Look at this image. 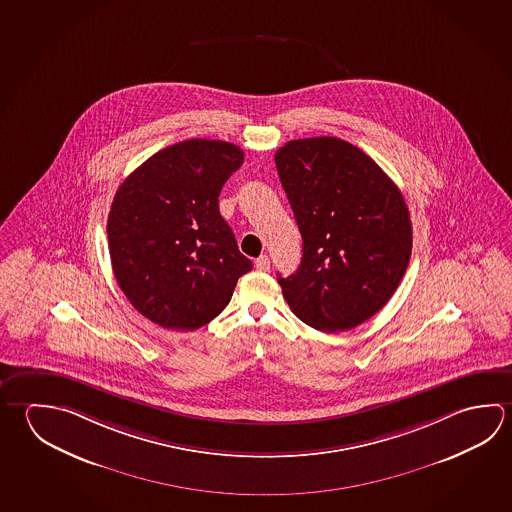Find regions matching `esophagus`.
<instances>
[{
  "instance_id": "34e87169",
  "label": "esophagus",
  "mask_w": 512,
  "mask_h": 512,
  "mask_svg": "<svg viewBox=\"0 0 512 512\" xmlns=\"http://www.w3.org/2000/svg\"><path fill=\"white\" fill-rule=\"evenodd\" d=\"M269 266H271V264H269L268 255H262V257L255 260V268L259 269V271L266 273V271H269Z\"/></svg>"
}]
</instances>
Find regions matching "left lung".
Returning a JSON list of instances; mask_svg holds the SVG:
<instances>
[{"label":"left lung","mask_w":512,"mask_h":512,"mask_svg":"<svg viewBox=\"0 0 512 512\" xmlns=\"http://www.w3.org/2000/svg\"><path fill=\"white\" fill-rule=\"evenodd\" d=\"M302 234V262L278 284L291 311L323 332L349 331L392 298L412 255L401 190L356 145L291 140L275 153Z\"/></svg>","instance_id":"8db88e82"}]
</instances>
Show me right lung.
Wrapping results in <instances>:
<instances>
[{
	"label": "right lung",
	"mask_w": 512,
	"mask_h": 512,
	"mask_svg": "<svg viewBox=\"0 0 512 512\" xmlns=\"http://www.w3.org/2000/svg\"><path fill=\"white\" fill-rule=\"evenodd\" d=\"M241 147L194 138L153 154L118 187L108 217L111 266L136 311L194 331L225 309L253 268L219 214Z\"/></svg>",
	"instance_id": "obj_1"
}]
</instances>
